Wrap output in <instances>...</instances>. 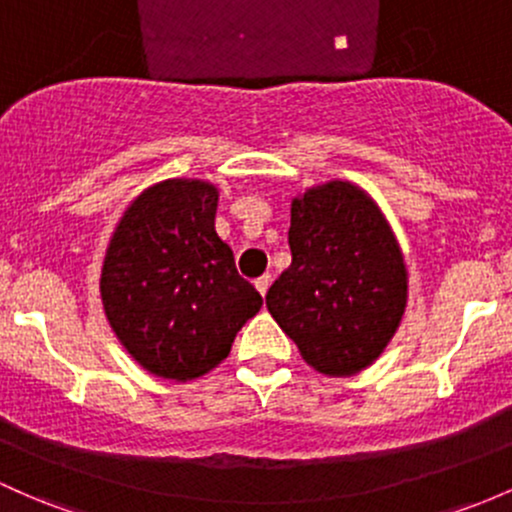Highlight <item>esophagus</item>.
Masks as SVG:
<instances>
[{
    "label": "esophagus",
    "mask_w": 512,
    "mask_h": 512,
    "mask_svg": "<svg viewBox=\"0 0 512 512\" xmlns=\"http://www.w3.org/2000/svg\"><path fill=\"white\" fill-rule=\"evenodd\" d=\"M256 290L261 295H266L268 293V288H271V276H261V278H256Z\"/></svg>",
    "instance_id": "34e87169"
}]
</instances>
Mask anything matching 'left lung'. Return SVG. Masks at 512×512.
I'll list each match as a JSON object with an SVG mask.
<instances>
[{
    "instance_id": "obj_1",
    "label": "left lung",
    "mask_w": 512,
    "mask_h": 512,
    "mask_svg": "<svg viewBox=\"0 0 512 512\" xmlns=\"http://www.w3.org/2000/svg\"><path fill=\"white\" fill-rule=\"evenodd\" d=\"M288 244L293 263L268 288V312L315 371H364L408 305V268L386 214L359 185L329 180L293 197Z\"/></svg>"
}]
</instances>
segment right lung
<instances>
[{
  "mask_svg": "<svg viewBox=\"0 0 512 512\" xmlns=\"http://www.w3.org/2000/svg\"><path fill=\"white\" fill-rule=\"evenodd\" d=\"M219 190L170 178L126 207L102 263L104 315L141 368L192 381L222 364L263 298L214 229Z\"/></svg>",
  "mask_w": 512,
  "mask_h": 512,
  "instance_id": "right-lung-1",
  "label": "right lung"
}]
</instances>
